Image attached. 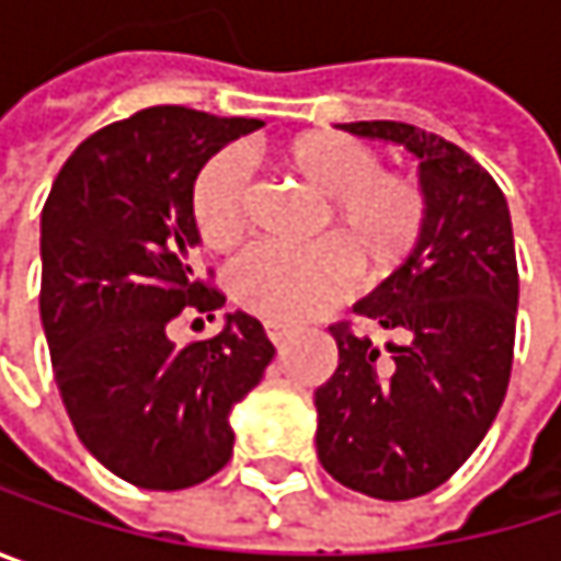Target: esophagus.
Wrapping results in <instances>:
<instances>
[{"instance_id": "1", "label": "esophagus", "mask_w": 561, "mask_h": 561, "mask_svg": "<svg viewBox=\"0 0 561 561\" xmlns=\"http://www.w3.org/2000/svg\"><path fill=\"white\" fill-rule=\"evenodd\" d=\"M266 334H270V341H273L276 347H282V344L291 337V328H288V324H273V321H270V324H266Z\"/></svg>"}]
</instances>
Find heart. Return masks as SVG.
<instances>
[{
	"mask_svg": "<svg viewBox=\"0 0 561 561\" xmlns=\"http://www.w3.org/2000/svg\"><path fill=\"white\" fill-rule=\"evenodd\" d=\"M279 169L321 201L314 247L301 253L253 250L230 273L240 308L273 324H298L334 301L354 279H390L422 243L428 201L412 174L380 169V156L344 133L308 129L282 142ZM253 214L247 165L237 152H217L191 184V217L201 240L227 253L243 243Z\"/></svg>",
	"mask_w": 561,
	"mask_h": 561,
	"instance_id": "b5f03b06",
	"label": "heart"
}]
</instances>
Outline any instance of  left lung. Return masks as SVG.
<instances>
[{
	"label": "left lung",
	"mask_w": 561,
	"mask_h": 561,
	"mask_svg": "<svg viewBox=\"0 0 561 561\" xmlns=\"http://www.w3.org/2000/svg\"><path fill=\"white\" fill-rule=\"evenodd\" d=\"M402 146L428 201L412 260L354 311L399 341L334 324V377L314 390L318 461L344 488L412 501L445 484L481 445L513 367L516 253L504 191L465 149L409 123H341ZM385 358L383 362L379 357Z\"/></svg>",
	"instance_id": "left-lung-1"
}]
</instances>
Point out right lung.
I'll return each mask as SVG.
<instances>
[{"label":"right lung","mask_w":561,"mask_h":561,"mask_svg":"<svg viewBox=\"0 0 561 561\" xmlns=\"http://www.w3.org/2000/svg\"><path fill=\"white\" fill-rule=\"evenodd\" d=\"M260 126L142 110L80 142L42 210V328L64 409L83 448L146 491L194 488L230 461V412L276 354L247 311L207 341L169 337L184 308L224 305L194 276L191 184Z\"/></svg>","instance_id":"obj_1"}]
</instances>
